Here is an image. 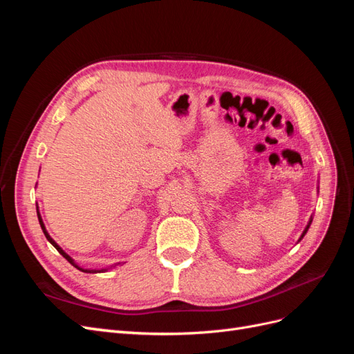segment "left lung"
I'll return each mask as SVG.
<instances>
[{
    "label": "left lung",
    "instance_id": "8db88e82",
    "mask_svg": "<svg viewBox=\"0 0 354 354\" xmlns=\"http://www.w3.org/2000/svg\"><path fill=\"white\" fill-rule=\"evenodd\" d=\"M310 224H312V218H310V221H308V224H307V227L304 229V232H303V234H301V238H299V239H303V236L307 233V230H308V227H310Z\"/></svg>",
    "mask_w": 354,
    "mask_h": 354
}]
</instances>
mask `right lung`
<instances>
[{
  "label": "right lung",
  "mask_w": 354,
  "mask_h": 354,
  "mask_svg": "<svg viewBox=\"0 0 354 354\" xmlns=\"http://www.w3.org/2000/svg\"><path fill=\"white\" fill-rule=\"evenodd\" d=\"M37 214H38V220H39V224H41V229H42V232H44V234H46V238H47V241H48V242H50V243H51L53 246H55V248H56V250H57V251H59V252H60V254H62L63 257H65V259H66V260H68V261H69V263H71V264H72L73 267H77V269H78V270H81V272H85V273H94L95 270H84V269H81V267H80V266H77V264H75V263H73V260L71 259V257H69V255H68V254H66L65 251H63V250L60 248V246H59V245H57V243H56L55 241H53V239L50 238V234L47 233V230H46V226H44V223H42V218H41V216H39V212H38V208H37ZM99 272H103V270H99Z\"/></svg>",
  "instance_id": "right-lung-1"
}]
</instances>
